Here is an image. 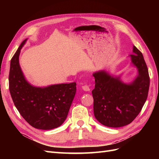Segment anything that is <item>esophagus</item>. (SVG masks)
Here are the masks:
<instances>
[{"label": "esophagus", "mask_w": 159, "mask_h": 159, "mask_svg": "<svg viewBox=\"0 0 159 159\" xmlns=\"http://www.w3.org/2000/svg\"><path fill=\"white\" fill-rule=\"evenodd\" d=\"M82 88L84 91H86V92H89L90 91V88H89V86L88 85H84L82 86Z\"/></svg>", "instance_id": "esophagus-1"}]
</instances>
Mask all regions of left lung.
<instances>
[{
  "label": "left lung",
  "instance_id": "left-lung-1",
  "mask_svg": "<svg viewBox=\"0 0 159 159\" xmlns=\"http://www.w3.org/2000/svg\"><path fill=\"white\" fill-rule=\"evenodd\" d=\"M132 62L139 75L129 85L121 83L105 71L93 74L95 88L92 91L93 113L96 120L106 126L118 128L130 124L139 115L147 100L150 76L143 56L133 46Z\"/></svg>",
  "mask_w": 159,
  "mask_h": 159
}]
</instances>
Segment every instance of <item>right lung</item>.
<instances>
[{
    "instance_id": "1",
    "label": "right lung",
    "mask_w": 159,
    "mask_h": 159,
    "mask_svg": "<svg viewBox=\"0 0 159 159\" xmlns=\"http://www.w3.org/2000/svg\"><path fill=\"white\" fill-rule=\"evenodd\" d=\"M22 42L10 64L9 89L20 114L31 126L51 130L60 126L68 114L76 92L75 82L43 87L31 86L25 80L19 64Z\"/></svg>"
}]
</instances>
